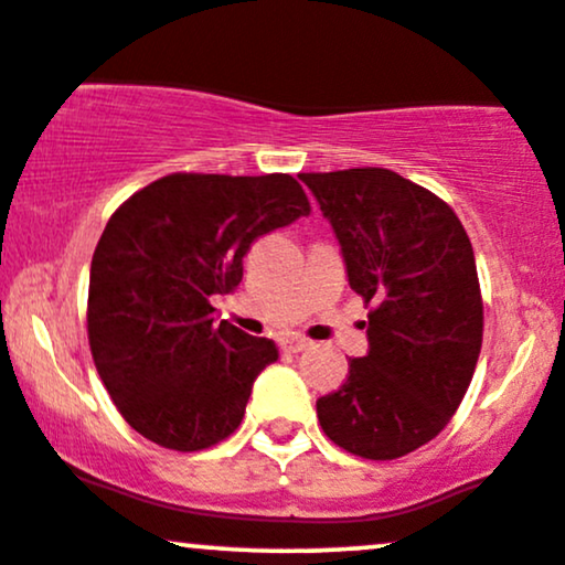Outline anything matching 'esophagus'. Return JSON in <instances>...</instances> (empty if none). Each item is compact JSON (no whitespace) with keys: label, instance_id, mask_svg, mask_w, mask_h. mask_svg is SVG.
Returning a JSON list of instances; mask_svg holds the SVG:
<instances>
[{"label":"esophagus","instance_id":"34e87169","mask_svg":"<svg viewBox=\"0 0 565 565\" xmlns=\"http://www.w3.org/2000/svg\"><path fill=\"white\" fill-rule=\"evenodd\" d=\"M308 348H310V342H308V339H302V337H284L281 339V350L284 352H302Z\"/></svg>","mask_w":565,"mask_h":565}]
</instances>
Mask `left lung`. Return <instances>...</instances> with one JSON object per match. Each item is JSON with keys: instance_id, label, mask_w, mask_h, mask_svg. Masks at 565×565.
<instances>
[{"instance_id": "1", "label": "left lung", "mask_w": 565, "mask_h": 565, "mask_svg": "<svg viewBox=\"0 0 565 565\" xmlns=\"http://www.w3.org/2000/svg\"><path fill=\"white\" fill-rule=\"evenodd\" d=\"M334 228L350 287L373 305L369 352L316 403L334 445L369 460L418 450L450 424L484 331L473 247L429 189L386 168L300 173Z\"/></svg>"}]
</instances>
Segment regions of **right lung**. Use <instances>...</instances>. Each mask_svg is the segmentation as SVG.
I'll list each match as a JSON object with an SVG mask.
<instances>
[{
	"label": "right lung",
	"mask_w": 565,
	"mask_h": 565,
	"mask_svg": "<svg viewBox=\"0 0 565 565\" xmlns=\"http://www.w3.org/2000/svg\"><path fill=\"white\" fill-rule=\"evenodd\" d=\"M310 213L287 173H171L115 210L88 276V344L128 426L168 450L217 445L242 424L274 339L215 323L268 231Z\"/></svg>",
	"instance_id": "1"
}]
</instances>
